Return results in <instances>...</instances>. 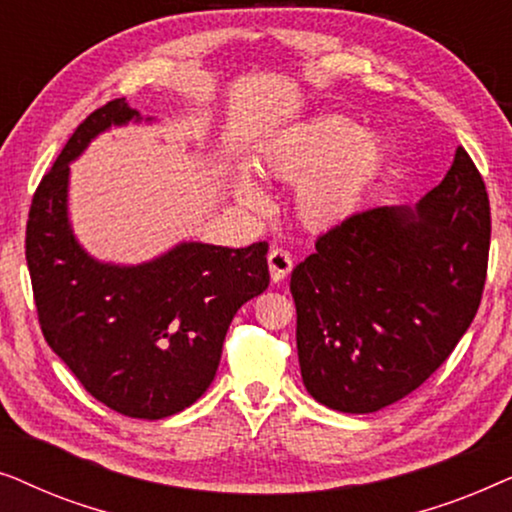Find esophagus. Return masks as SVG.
<instances>
[{
	"mask_svg": "<svg viewBox=\"0 0 512 512\" xmlns=\"http://www.w3.org/2000/svg\"><path fill=\"white\" fill-rule=\"evenodd\" d=\"M268 265H270V277L272 282H282V279L289 275L293 268V258L286 249L272 247L268 254Z\"/></svg>",
	"mask_w": 512,
	"mask_h": 512,
	"instance_id": "obj_1",
	"label": "esophagus"
}]
</instances>
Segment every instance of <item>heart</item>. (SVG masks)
Masks as SVG:
<instances>
[{
    "mask_svg": "<svg viewBox=\"0 0 512 512\" xmlns=\"http://www.w3.org/2000/svg\"><path fill=\"white\" fill-rule=\"evenodd\" d=\"M382 160L384 151L375 135L361 132L345 116H324L270 151L263 165L272 177L298 184L296 207L307 226L328 228L361 207ZM235 191L254 212L268 209V198L249 174L237 179Z\"/></svg>",
    "mask_w": 512,
    "mask_h": 512,
    "instance_id": "heart-1",
    "label": "heart"
}]
</instances>
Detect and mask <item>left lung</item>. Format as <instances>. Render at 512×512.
<instances>
[{"label":"left lung","instance_id":"1","mask_svg":"<svg viewBox=\"0 0 512 512\" xmlns=\"http://www.w3.org/2000/svg\"><path fill=\"white\" fill-rule=\"evenodd\" d=\"M489 237L487 188L464 146L415 212L363 209L319 235L291 272L314 401L366 415L422 387L478 312Z\"/></svg>","mask_w":512,"mask_h":512}]
</instances>
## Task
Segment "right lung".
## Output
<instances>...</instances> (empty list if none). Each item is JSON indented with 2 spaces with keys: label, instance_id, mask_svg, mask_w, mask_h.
Segmentation results:
<instances>
[{
  "label": "right lung",
  "instance_id": "obj_1",
  "mask_svg": "<svg viewBox=\"0 0 512 512\" xmlns=\"http://www.w3.org/2000/svg\"><path fill=\"white\" fill-rule=\"evenodd\" d=\"M130 118L118 97L67 139L34 191L25 258L41 333L83 389L125 417L163 419L212 384L235 312L270 284L268 242H188L137 268L93 261L67 223L69 160Z\"/></svg>",
  "mask_w": 512,
  "mask_h": 512
}]
</instances>
